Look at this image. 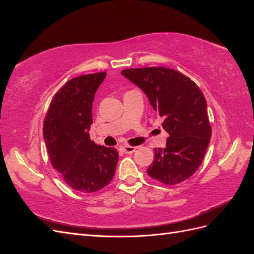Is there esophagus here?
I'll list each match as a JSON object with an SVG mask.
<instances>
[{"instance_id": "34e87169", "label": "esophagus", "mask_w": 254, "mask_h": 254, "mask_svg": "<svg viewBox=\"0 0 254 254\" xmlns=\"http://www.w3.org/2000/svg\"><path fill=\"white\" fill-rule=\"evenodd\" d=\"M135 146H123V147H121V150L124 153H132L135 151Z\"/></svg>"}]
</instances>
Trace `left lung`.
<instances>
[{
	"label": "left lung",
	"instance_id": "left-lung-1",
	"mask_svg": "<svg viewBox=\"0 0 254 254\" xmlns=\"http://www.w3.org/2000/svg\"><path fill=\"white\" fill-rule=\"evenodd\" d=\"M122 74L145 92L170 134L166 147L155 149L148 176L165 186L189 179L201 165L212 135L201 90L170 67L125 68Z\"/></svg>",
	"mask_w": 254,
	"mask_h": 254
}]
</instances>
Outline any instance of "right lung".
<instances>
[{"label": "right lung", "mask_w": 254, "mask_h": 254, "mask_svg": "<svg viewBox=\"0 0 254 254\" xmlns=\"http://www.w3.org/2000/svg\"><path fill=\"white\" fill-rule=\"evenodd\" d=\"M106 72L77 76L54 95L43 122V137L52 166L68 187L94 193L113 179L119 152L90 139L92 103Z\"/></svg>", "instance_id": "1"}]
</instances>
